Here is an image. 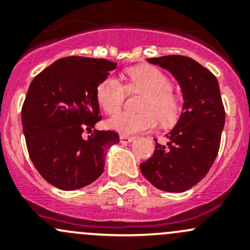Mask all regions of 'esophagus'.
<instances>
[{
    "mask_svg": "<svg viewBox=\"0 0 250 250\" xmlns=\"http://www.w3.org/2000/svg\"><path fill=\"white\" fill-rule=\"evenodd\" d=\"M120 141L122 144H128L134 141V137H128V135H121L120 137Z\"/></svg>",
    "mask_w": 250,
    "mask_h": 250,
    "instance_id": "obj_1",
    "label": "esophagus"
}]
</instances>
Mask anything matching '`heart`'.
I'll return each instance as SVG.
<instances>
[{
    "mask_svg": "<svg viewBox=\"0 0 250 250\" xmlns=\"http://www.w3.org/2000/svg\"><path fill=\"white\" fill-rule=\"evenodd\" d=\"M128 89L146 93L141 103L143 113L122 112L107 121V127L123 135H133L153 129L157 120L162 125H170L178 118L180 102L172 92V82L161 70L152 66L134 67L127 71ZM127 98V88L115 76L105 78L97 88V99L109 115L122 109Z\"/></svg>",
    "mask_w": 250,
    "mask_h": 250,
    "instance_id": "b5f03b06",
    "label": "heart"
}]
</instances>
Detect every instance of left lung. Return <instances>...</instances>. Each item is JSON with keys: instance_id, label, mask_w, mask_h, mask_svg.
Segmentation results:
<instances>
[{"instance_id": "obj_1", "label": "left lung", "mask_w": 250, "mask_h": 250, "mask_svg": "<svg viewBox=\"0 0 250 250\" xmlns=\"http://www.w3.org/2000/svg\"><path fill=\"white\" fill-rule=\"evenodd\" d=\"M173 75L183 92V112L167 144H156L152 157L140 165L155 188L184 192L201 181L215 161L225 125V110L216 77L196 60L183 55L148 58ZM156 141V139H155Z\"/></svg>"}]
</instances>
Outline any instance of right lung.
Masks as SVG:
<instances>
[{"label":"right lung","mask_w":250,"mask_h":250,"mask_svg":"<svg viewBox=\"0 0 250 250\" xmlns=\"http://www.w3.org/2000/svg\"><path fill=\"white\" fill-rule=\"evenodd\" d=\"M117 67L106 59L67 57L32 80L21 109L29 156L44 180L60 190L84 188L104 172L106 150L120 143L111 130H97V88Z\"/></svg>","instance_id":"add662e5"}]
</instances>
